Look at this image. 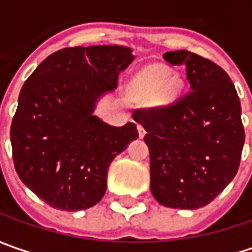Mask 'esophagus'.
Wrapping results in <instances>:
<instances>
[{
  "instance_id": "1",
  "label": "esophagus",
  "mask_w": 252,
  "mask_h": 252,
  "mask_svg": "<svg viewBox=\"0 0 252 252\" xmlns=\"http://www.w3.org/2000/svg\"><path fill=\"white\" fill-rule=\"evenodd\" d=\"M137 131H139V137H140V139H143V137L146 136V129H144V126L137 125Z\"/></svg>"
}]
</instances>
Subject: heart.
Here are the masks:
<instances>
[{"label":"heart","instance_id":"b5f03b06","mask_svg":"<svg viewBox=\"0 0 252 252\" xmlns=\"http://www.w3.org/2000/svg\"><path fill=\"white\" fill-rule=\"evenodd\" d=\"M181 83L171 78V73L161 65H149L134 77V90L141 96H156L158 101H168L178 92Z\"/></svg>","mask_w":252,"mask_h":252}]
</instances>
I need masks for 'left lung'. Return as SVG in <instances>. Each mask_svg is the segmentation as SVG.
<instances>
[{
  "mask_svg": "<svg viewBox=\"0 0 252 252\" xmlns=\"http://www.w3.org/2000/svg\"><path fill=\"white\" fill-rule=\"evenodd\" d=\"M162 57L185 67L192 91L167 106L134 112L147 131L151 193L167 208H203L237 174L246 139L241 105L218 64L188 50Z\"/></svg>",
  "mask_w": 252,
  "mask_h": 252,
  "instance_id": "8db88e82",
  "label": "left lung"
}]
</instances>
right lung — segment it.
I'll return each mask as SVG.
<instances>
[{
    "mask_svg": "<svg viewBox=\"0 0 252 252\" xmlns=\"http://www.w3.org/2000/svg\"><path fill=\"white\" fill-rule=\"evenodd\" d=\"M134 60L126 46L68 47L50 54L25 81L11 125L15 169L54 209L92 208L106 192L108 168L139 133L94 115Z\"/></svg>",
    "mask_w": 252,
    "mask_h": 252,
    "instance_id": "obj_1",
    "label": "right lung"
}]
</instances>
